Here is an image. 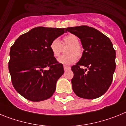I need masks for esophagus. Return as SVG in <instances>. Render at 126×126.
Segmentation results:
<instances>
[{"mask_svg": "<svg viewBox=\"0 0 126 126\" xmlns=\"http://www.w3.org/2000/svg\"><path fill=\"white\" fill-rule=\"evenodd\" d=\"M63 68H64V70H67L70 69V66H66V65H64V66H63Z\"/></svg>", "mask_w": 126, "mask_h": 126, "instance_id": "1", "label": "esophagus"}]
</instances>
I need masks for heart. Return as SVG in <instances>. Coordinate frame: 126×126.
Here are the masks:
<instances>
[{
    "label": "heart",
    "instance_id": "obj_1",
    "mask_svg": "<svg viewBox=\"0 0 126 126\" xmlns=\"http://www.w3.org/2000/svg\"><path fill=\"white\" fill-rule=\"evenodd\" d=\"M68 46L65 51L66 54L60 56L58 61L63 64H70L74 63L77 58H80L82 56L83 49L79 44V39L75 35L70 33L64 36L63 39V42L58 38L51 41L49 48L52 55L54 57H58L62 51V47Z\"/></svg>",
    "mask_w": 126,
    "mask_h": 126
}]
</instances>
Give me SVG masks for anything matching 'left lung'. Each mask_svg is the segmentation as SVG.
<instances>
[{
	"instance_id": "obj_1",
	"label": "left lung",
	"mask_w": 126,
	"mask_h": 126,
	"mask_svg": "<svg viewBox=\"0 0 126 126\" xmlns=\"http://www.w3.org/2000/svg\"><path fill=\"white\" fill-rule=\"evenodd\" d=\"M67 31L80 39L84 49L79 62L71 68L73 91L80 98H99L109 89L115 70V51L111 40L88 26L68 27Z\"/></svg>"
}]
</instances>
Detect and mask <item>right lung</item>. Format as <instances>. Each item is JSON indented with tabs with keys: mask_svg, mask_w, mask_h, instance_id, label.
Wrapping results in <instances>:
<instances>
[{
	"mask_svg": "<svg viewBox=\"0 0 126 126\" xmlns=\"http://www.w3.org/2000/svg\"><path fill=\"white\" fill-rule=\"evenodd\" d=\"M66 28L35 27L19 36L10 49L9 71L16 91L32 101L51 98L63 66L52 55L50 43Z\"/></svg>",
	"mask_w": 126,
	"mask_h": 126,
	"instance_id": "right-lung-1",
	"label": "right lung"
}]
</instances>
